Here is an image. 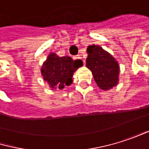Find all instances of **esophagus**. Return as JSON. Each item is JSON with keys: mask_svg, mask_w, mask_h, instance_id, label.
<instances>
[{"mask_svg": "<svg viewBox=\"0 0 149 149\" xmlns=\"http://www.w3.org/2000/svg\"><path fill=\"white\" fill-rule=\"evenodd\" d=\"M73 59L74 60H76V61H78V62H82L84 64L86 63V62H85V60L79 56V55H78V56H73Z\"/></svg>", "mask_w": 149, "mask_h": 149, "instance_id": "34e87169", "label": "esophagus"}]
</instances>
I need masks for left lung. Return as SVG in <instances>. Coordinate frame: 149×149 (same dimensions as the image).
<instances>
[{"label": "left lung", "mask_w": 149, "mask_h": 149, "mask_svg": "<svg viewBox=\"0 0 149 149\" xmlns=\"http://www.w3.org/2000/svg\"><path fill=\"white\" fill-rule=\"evenodd\" d=\"M87 53L86 67L91 70L98 86L104 91L115 86L120 72V66L115 58L99 45L89 46Z\"/></svg>", "instance_id": "1"}]
</instances>
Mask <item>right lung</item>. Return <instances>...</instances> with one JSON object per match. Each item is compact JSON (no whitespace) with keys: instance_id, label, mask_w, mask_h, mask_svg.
I'll list each match as a JSON object with an SVG mask.
<instances>
[{"instance_id":"obj_1","label":"right lung","mask_w":149,"mask_h":149,"mask_svg":"<svg viewBox=\"0 0 149 149\" xmlns=\"http://www.w3.org/2000/svg\"><path fill=\"white\" fill-rule=\"evenodd\" d=\"M83 65L82 62L74 61L70 56H58L50 53L42 66V75L52 89H63L72 83V75L78 68Z\"/></svg>"}]
</instances>
